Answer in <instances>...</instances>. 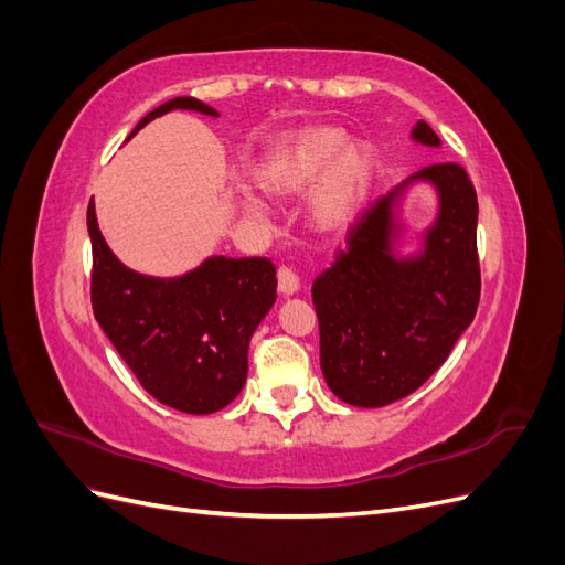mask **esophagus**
Returning a JSON list of instances; mask_svg holds the SVG:
<instances>
[{"label":"esophagus","instance_id":"esophagus-1","mask_svg":"<svg viewBox=\"0 0 565 565\" xmlns=\"http://www.w3.org/2000/svg\"><path fill=\"white\" fill-rule=\"evenodd\" d=\"M278 287H280V292L285 295V297H295L299 289H301V282H299V278L295 276L292 270L289 268H280L278 270Z\"/></svg>","mask_w":565,"mask_h":565}]
</instances>
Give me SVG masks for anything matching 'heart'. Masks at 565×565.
Wrapping results in <instances>:
<instances>
[{"mask_svg":"<svg viewBox=\"0 0 565 565\" xmlns=\"http://www.w3.org/2000/svg\"><path fill=\"white\" fill-rule=\"evenodd\" d=\"M374 152L372 146L351 139L339 127H306L285 141L262 169L264 191L278 200L301 198L309 188L313 193L306 207L309 226L320 235L347 231L372 188ZM245 214L262 218L264 204L249 191H241Z\"/></svg>","mask_w":565,"mask_h":565,"instance_id":"heart-1","label":"heart"}]
</instances>
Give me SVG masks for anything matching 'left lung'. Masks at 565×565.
Segmentation results:
<instances>
[{"mask_svg": "<svg viewBox=\"0 0 565 565\" xmlns=\"http://www.w3.org/2000/svg\"><path fill=\"white\" fill-rule=\"evenodd\" d=\"M409 141L440 148L424 119ZM417 186L430 188L437 207L422 230L402 218V202ZM476 224V191L452 162L422 169L358 218L347 252L311 289L322 377L337 398L384 407L446 363L481 297ZM407 244L416 247L407 250Z\"/></svg>", "mask_w": 565, "mask_h": 565, "instance_id": "8db88e82", "label": "left lung"}]
</instances>
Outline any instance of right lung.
Returning <instances> with one entry per match:
<instances>
[{
  "instance_id": "right-lung-1",
  "label": "right lung",
  "mask_w": 565,
  "mask_h": 565,
  "mask_svg": "<svg viewBox=\"0 0 565 565\" xmlns=\"http://www.w3.org/2000/svg\"><path fill=\"white\" fill-rule=\"evenodd\" d=\"M174 110L218 117L191 96L167 100L129 134ZM127 139V141H129ZM94 316L152 398L188 415L226 407L247 380L249 341L278 299L270 259L207 256L181 276H146L122 264L87 210Z\"/></svg>"
}]
</instances>
